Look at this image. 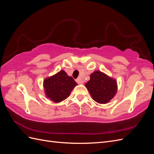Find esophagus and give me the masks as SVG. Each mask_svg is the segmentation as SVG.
I'll list each match as a JSON object with an SVG mask.
<instances>
[{"instance_id": "34e87169", "label": "esophagus", "mask_w": 154, "mask_h": 154, "mask_svg": "<svg viewBox=\"0 0 154 154\" xmlns=\"http://www.w3.org/2000/svg\"><path fill=\"white\" fill-rule=\"evenodd\" d=\"M76 82L78 83V84H83V82L81 80L80 78L76 79Z\"/></svg>"}]
</instances>
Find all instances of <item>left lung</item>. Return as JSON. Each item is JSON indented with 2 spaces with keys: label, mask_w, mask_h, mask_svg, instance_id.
Masks as SVG:
<instances>
[{
  "label": "left lung",
  "mask_w": 154,
  "mask_h": 154,
  "mask_svg": "<svg viewBox=\"0 0 154 154\" xmlns=\"http://www.w3.org/2000/svg\"><path fill=\"white\" fill-rule=\"evenodd\" d=\"M85 86L92 100L97 103L105 104L113 98L118 91L117 81L100 71H95L90 75V80Z\"/></svg>",
  "instance_id": "obj_1"
}]
</instances>
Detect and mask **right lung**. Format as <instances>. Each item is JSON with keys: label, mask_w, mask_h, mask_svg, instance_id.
<instances>
[{"label": "right lung", "mask_w": 154, "mask_h": 154, "mask_svg": "<svg viewBox=\"0 0 154 154\" xmlns=\"http://www.w3.org/2000/svg\"><path fill=\"white\" fill-rule=\"evenodd\" d=\"M45 96L54 103H60L69 96L73 88L78 84L71 76L63 70L44 80Z\"/></svg>", "instance_id": "right-lung-1"}]
</instances>
